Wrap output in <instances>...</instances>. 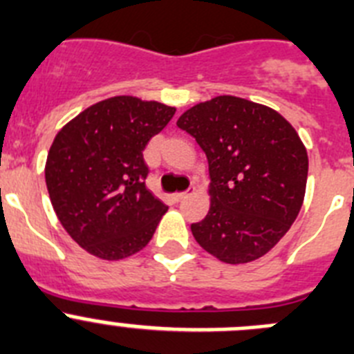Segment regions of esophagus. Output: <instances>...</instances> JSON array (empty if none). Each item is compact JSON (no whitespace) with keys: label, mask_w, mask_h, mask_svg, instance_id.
<instances>
[{"label":"esophagus","mask_w":354,"mask_h":354,"mask_svg":"<svg viewBox=\"0 0 354 354\" xmlns=\"http://www.w3.org/2000/svg\"><path fill=\"white\" fill-rule=\"evenodd\" d=\"M194 192H196V190H194V188H190V190H187V192H178V194H174V197H176V201H183V199H187L188 196H192Z\"/></svg>","instance_id":"1"}]
</instances>
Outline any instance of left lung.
<instances>
[{
	"instance_id": "obj_1",
	"label": "left lung",
	"mask_w": 354,
	"mask_h": 354,
	"mask_svg": "<svg viewBox=\"0 0 354 354\" xmlns=\"http://www.w3.org/2000/svg\"><path fill=\"white\" fill-rule=\"evenodd\" d=\"M176 125L196 138L209 166V211L190 227L201 248L232 266L269 253L306 196L309 158L293 125L236 95L199 102Z\"/></svg>"
}]
</instances>
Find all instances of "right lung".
<instances>
[{
    "label": "right lung",
    "mask_w": 354,
    "mask_h": 354,
    "mask_svg": "<svg viewBox=\"0 0 354 354\" xmlns=\"http://www.w3.org/2000/svg\"><path fill=\"white\" fill-rule=\"evenodd\" d=\"M176 108L134 95L99 101L55 134L45 181L71 239L102 260L141 252L167 206L145 185L143 150Z\"/></svg>",
    "instance_id": "1"
}]
</instances>
